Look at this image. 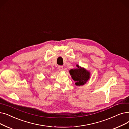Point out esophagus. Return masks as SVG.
<instances>
[{
    "instance_id": "esophagus-1",
    "label": "esophagus",
    "mask_w": 129,
    "mask_h": 129,
    "mask_svg": "<svg viewBox=\"0 0 129 129\" xmlns=\"http://www.w3.org/2000/svg\"><path fill=\"white\" fill-rule=\"evenodd\" d=\"M58 69H59V71H63V66H59L58 67Z\"/></svg>"
}]
</instances>
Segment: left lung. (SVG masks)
<instances>
[{
    "mask_svg": "<svg viewBox=\"0 0 129 129\" xmlns=\"http://www.w3.org/2000/svg\"><path fill=\"white\" fill-rule=\"evenodd\" d=\"M77 68L69 70L70 75L77 86H82L87 82L90 78V72L83 67L76 65Z\"/></svg>",
    "mask_w": 129,
    "mask_h": 129,
    "instance_id": "obj_1",
    "label": "left lung"
}]
</instances>
